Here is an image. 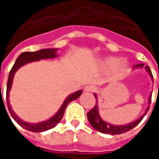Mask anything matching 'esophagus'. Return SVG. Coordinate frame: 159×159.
I'll return each instance as SVG.
<instances>
[{
	"label": "esophagus",
	"instance_id": "34e87169",
	"mask_svg": "<svg viewBox=\"0 0 159 159\" xmlns=\"http://www.w3.org/2000/svg\"><path fill=\"white\" fill-rule=\"evenodd\" d=\"M95 90V88L93 85H87L84 88V91L85 92H93Z\"/></svg>",
	"mask_w": 159,
	"mask_h": 159
}]
</instances>
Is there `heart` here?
I'll return each instance as SVG.
<instances>
[{
    "label": "heart",
    "instance_id": "1",
    "mask_svg": "<svg viewBox=\"0 0 159 159\" xmlns=\"http://www.w3.org/2000/svg\"><path fill=\"white\" fill-rule=\"evenodd\" d=\"M104 64L109 68H113L117 66V72L118 74H122L124 71H126V70L128 69V64L124 61L120 62V58L117 57H108L105 59Z\"/></svg>",
    "mask_w": 159,
    "mask_h": 159
}]
</instances>
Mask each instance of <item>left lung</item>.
I'll list each match as a JSON object with an SVG mask.
<instances>
[{
    "instance_id": "1",
    "label": "left lung",
    "mask_w": 159,
    "mask_h": 159,
    "mask_svg": "<svg viewBox=\"0 0 159 159\" xmlns=\"http://www.w3.org/2000/svg\"><path fill=\"white\" fill-rule=\"evenodd\" d=\"M144 66L143 64H139V65H136V66H134V69L135 68H142ZM145 70H147V72L149 74V76L152 80V71H151L149 66H147L145 67ZM93 95L95 97V100H96V104L95 106L93 107V108L92 110H90L88 114H87V117H88V119L89 121L90 124L92 125L94 129L98 130L99 132H101L103 134H120L125 133L127 131H129L130 129H132L133 128H134L135 126H137L141 120L143 119V117H145V115L147 113V111L150 108V106H148L146 109V111L145 113L140 116L138 119H136L135 121H134L132 123H128V124H123V125H114V124H110L109 123H107L106 121H104L101 117H100V114H99V108H98V98H97L96 93H93ZM151 100H152V94H150L149 96V99H148V103H151Z\"/></svg>"
}]
</instances>
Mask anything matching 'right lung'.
<instances>
[{"mask_svg": "<svg viewBox=\"0 0 159 159\" xmlns=\"http://www.w3.org/2000/svg\"><path fill=\"white\" fill-rule=\"evenodd\" d=\"M58 51V49L56 48H48V49H41L36 52H22L20 55L18 57V59H16L14 65L12 66V68L10 70L9 73L8 80H7V107H8L9 112L11 114L12 118L14 119L16 123L19 125L23 127L24 129L29 130V131H32V132H43L46 130H48L50 129H52L53 127H55L58 123L61 121L63 118L65 111H66V107L68 106V104L70 103L72 100H76L78 97L82 94L83 91L82 90H78L75 93L70 94L69 96L66 98L65 101L63 102L61 105V107L59 108V110L57 111V113L50 117L49 119L41 122V123H27L25 121L22 120L19 117H18L16 113L12 111L11 105H10V101H9V93L12 88V81H13V76L14 74L21 67V66H25L26 64L30 62H34V61H37L40 59H52L57 57V53L56 52Z\"/></svg>", "mask_w": 159, "mask_h": 159, "instance_id": "obj_1", "label": "right lung"}]
</instances>
